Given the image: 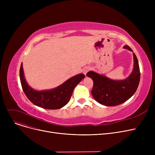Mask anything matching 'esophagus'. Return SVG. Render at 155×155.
Wrapping results in <instances>:
<instances>
[{
    "instance_id": "obj_1",
    "label": "esophagus",
    "mask_w": 155,
    "mask_h": 155,
    "mask_svg": "<svg viewBox=\"0 0 155 155\" xmlns=\"http://www.w3.org/2000/svg\"><path fill=\"white\" fill-rule=\"evenodd\" d=\"M91 70V68H90V67H85L84 68V70H83V73H84V74L85 75H86V74H87V73Z\"/></svg>"
}]
</instances>
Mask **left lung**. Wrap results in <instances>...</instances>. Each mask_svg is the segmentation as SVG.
Masks as SVG:
<instances>
[{"mask_svg": "<svg viewBox=\"0 0 155 155\" xmlns=\"http://www.w3.org/2000/svg\"><path fill=\"white\" fill-rule=\"evenodd\" d=\"M124 48L133 50L128 46ZM134 68L132 73L124 80H115L93 71L87 73L92 79L94 87L91 91L95 100L105 106H116L125 102L134 94L139 85L140 71L136 54L133 53Z\"/></svg>", "mask_w": 155, "mask_h": 155, "instance_id": "obj_1", "label": "left lung"}]
</instances>
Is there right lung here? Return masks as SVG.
<instances>
[{"mask_svg": "<svg viewBox=\"0 0 155 155\" xmlns=\"http://www.w3.org/2000/svg\"><path fill=\"white\" fill-rule=\"evenodd\" d=\"M19 75L22 90L28 99L37 106L46 109H58L67 104L75 87L85 78L84 74L79 73L56 88L39 91L31 88L27 83L24 77L22 63Z\"/></svg>", "mask_w": 155, "mask_h": 155, "instance_id": "1", "label": "right lung"}]
</instances>
